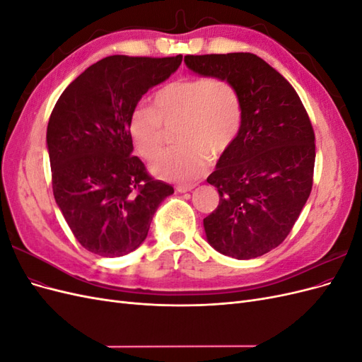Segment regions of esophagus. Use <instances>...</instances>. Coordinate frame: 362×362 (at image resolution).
Here are the masks:
<instances>
[{"label": "esophagus", "instance_id": "esophagus-1", "mask_svg": "<svg viewBox=\"0 0 362 362\" xmlns=\"http://www.w3.org/2000/svg\"><path fill=\"white\" fill-rule=\"evenodd\" d=\"M194 187H196V184H192V182H190V184H178L175 189H177L178 193H185V192L193 190Z\"/></svg>", "mask_w": 362, "mask_h": 362}]
</instances>
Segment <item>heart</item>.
<instances>
[{
	"instance_id": "1",
	"label": "heart",
	"mask_w": 362,
	"mask_h": 362,
	"mask_svg": "<svg viewBox=\"0 0 362 362\" xmlns=\"http://www.w3.org/2000/svg\"><path fill=\"white\" fill-rule=\"evenodd\" d=\"M173 122L180 145L164 151L151 169L163 180L192 181L206 169V152L222 154L238 134L242 104L235 87L216 76H182L160 87L151 108L137 107L129 117L139 154L154 158L164 144V127Z\"/></svg>"
}]
</instances>
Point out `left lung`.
<instances>
[{
  "label": "left lung",
  "instance_id": "left-lung-1",
  "mask_svg": "<svg viewBox=\"0 0 362 362\" xmlns=\"http://www.w3.org/2000/svg\"><path fill=\"white\" fill-rule=\"evenodd\" d=\"M187 68L231 83L242 104L238 134L206 178L218 205L204 218L210 245L250 259L287 238L310 198L315 144L299 95L269 63L250 52L185 56Z\"/></svg>",
  "mask_w": 362,
  "mask_h": 362
}]
</instances>
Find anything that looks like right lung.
Returning a JSON list of instances; mask_svg holds the SVG:
<instances>
[{
    "instance_id": "right-lung-1",
    "label": "right lung",
    "mask_w": 362,
    "mask_h": 362,
    "mask_svg": "<svg viewBox=\"0 0 362 362\" xmlns=\"http://www.w3.org/2000/svg\"><path fill=\"white\" fill-rule=\"evenodd\" d=\"M181 60L105 57L76 76L52 108L47 129L52 193L74 237L92 254L113 258L136 250L158 205L173 193L131 156L129 117Z\"/></svg>"
}]
</instances>
